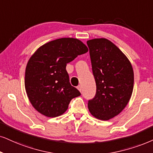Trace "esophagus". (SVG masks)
Returning a JSON list of instances; mask_svg holds the SVG:
<instances>
[{"mask_svg": "<svg viewBox=\"0 0 153 153\" xmlns=\"http://www.w3.org/2000/svg\"><path fill=\"white\" fill-rule=\"evenodd\" d=\"M77 88H78V90L80 91V92L82 91V87H81V85H78V87H77Z\"/></svg>", "mask_w": 153, "mask_h": 153, "instance_id": "1", "label": "esophagus"}]
</instances>
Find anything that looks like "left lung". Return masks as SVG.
<instances>
[{
    "label": "left lung",
    "instance_id": "obj_1",
    "mask_svg": "<svg viewBox=\"0 0 153 153\" xmlns=\"http://www.w3.org/2000/svg\"><path fill=\"white\" fill-rule=\"evenodd\" d=\"M87 44L97 86L95 96L88 101V109L94 117L107 121L119 114L131 99L133 67L125 54L107 39H93Z\"/></svg>",
    "mask_w": 153,
    "mask_h": 153
}]
</instances>
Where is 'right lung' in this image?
I'll list each match as a JSON object with an SVG mask.
<instances>
[{"mask_svg":"<svg viewBox=\"0 0 153 153\" xmlns=\"http://www.w3.org/2000/svg\"><path fill=\"white\" fill-rule=\"evenodd\" d=\"M85 44L74 38H61L38 48L29 59L25 87L30 103L47 117L62 115L80 92L69 82L67 63L85 53Z\"/></svg>","mask_w":153,"mask_h":153,"instance_id":"1","label":"right lung"}]
</instances>
